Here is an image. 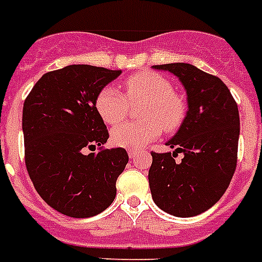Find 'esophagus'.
Instances as JSON below:
<instances>
[{"label": "esophagus", "instance_id": "obj_1", "mask_svg": "<svg viewBox=\"0 0 262 262\" xmlns=\"http://www.w3.org/2000/svg\"><path fill=\"white\" fill-rule=\"evenodd\" d=\"M128 154H129V158L133 159V158H136V157H137L138 151H137V150H129Z\"/></svg>", "mask_w": 262, "mask_h": 262}]
</instances>
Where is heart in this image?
Instances as JSON below:
<instances>
[{
    "mask_svg": "<svg viewBox=\"0 0 262 262\" xmlns=\"http://www.w3.org/2000/svg\"><path fill=\"white\" fill-rule=\"evenodd\" d=\"M130 103L145 101L141 108L142 121L118 125L111 133V140L118 147L138 150L161 136L163 128L174 132L186 117L183 97L174 92L172 84L163 75L144 71L125 81V95L113 85H106L96 97L97 112L109 125L124 120Z\"/></svg>",
    "mask_w": 262,
    "mask_h": 262,
    "instance_id": "heart-1",
    "label": "heart"
}]
</instances>
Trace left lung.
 <instances>
[{
  "label": "left lung",
  "mask_w": 262,
  "mask_h": 262,
  "mask_svg": "<svg viewBox=\"0 0 262 262\" xmlns=\"http://www.w3.org/2000/svg\"><path fill=\"white\" fill-rule=\"evenodd\" d=\"M178 77L188 111L181 128L166 142L171 153H154L149 186L154 203L170 215L191 217L219 202L237 163L240 117L235 99L217 76L187 63L153 66ZM184 153L181 164L174 154Z\"/></svg>",
  "instance_id": "left-lung-1"
}]
</instances>
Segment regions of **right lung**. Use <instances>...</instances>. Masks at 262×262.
<instances>
[{
    "mask_svg": "<svg viewBox=\"0 0 262 262\" xmlns=\"http://www.w3.org/2000/svg\"><path fill=\"white\" fill-rule=\"evenodd\" d=\"M120 70L72 64L43 75L26 97L22 113L25 162L36 192L54 210L91 217L116 198V181L129 157L122 147L101 146L109 134L96 97Z\"/></svg>",
    "mask_w": 262,
    "mask_h": 262,
    "instance_id": "1",
    "label": "right lung"
}]
</instances>
